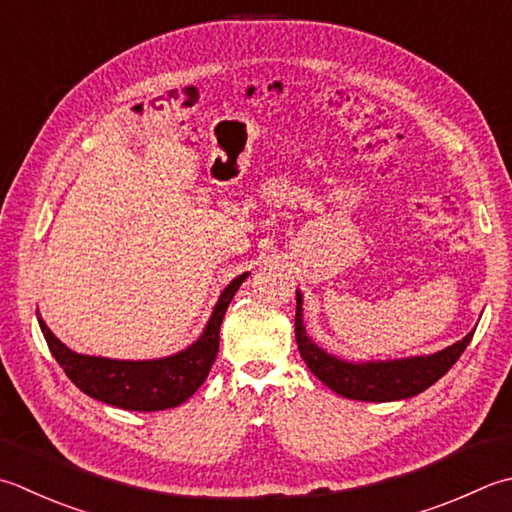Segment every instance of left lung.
Wrapping results in <instances>:
<instances>
[{"label": "left lung", "instance_id": "left-lung-1", "mask_svg": "<svg viewBox=\"0 0 512 512\" xmlns=\"http://www.w3.org/2000/svg\"><path fill=\"white\" fill-rule=\"evenodd\" d=\"M302 315V293L297 290L295 339L306 366L337 395L359 399V402H395V399H408L424 393L428 386H433L437 379H442L453 368L475 333V330H470L462 342L439 350L435 355L353 364L328 355L326 350L319 348L306 335Z\"/></svg>", "mask_w": 512, "mask_h": 512}]
</instances>
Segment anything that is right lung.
<instances>
[{"mask_svg":"<svg viewBox=\"0 0 512 512\" xmlns=\"http://www.w3.org/2000/svg\"><path fill=\"white\" fill-rule=\"evenodd\" d=\"M246 277L248 273L239 275L224 288L204 333L199 335L193 346L162 359L126 362V359L79 355L50 333L42 317H37V322L50 353L82 393L124 410H144V413L166 410L184 404L204 384L210 366L215 364L219 350V326H222L226 308Z\"/></svg>","mask_w":512,"mask_h":512,"instance_id":"add662e5","label":"right lung"}]
</instances>
